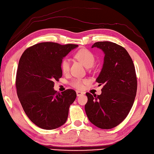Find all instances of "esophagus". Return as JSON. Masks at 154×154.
Returning a JSON list of instances; mask_svg holds the SVG:
<instances>
[{
  "instance_id": "1",
  "label": "esophagus",
  "mask_w": 154,
  "mask_h": 154,
  "mask_svg": "<svg viewBox=\"0 0 154 154\" xmlns=\"http://www.w3.org/2000/svg\"><path fill=\"white\" fill-rule=\"evenodd\" d=\"M77 96H82L84 94V93L83 92H81V91H77Z\"/></svg>"
}]
</instances>
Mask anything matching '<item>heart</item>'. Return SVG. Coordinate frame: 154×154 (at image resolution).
<instances>
[{"mask_svg": "<svg viewBox=\"0 0 154 154\" xmlns=\"http://www.w3.org/2000/svg\"><path fill=\"white\" fill-rule=\"evenodd\" d=\"M75 58L83 64L86 68L92 67L95 62V56L91 51L86 48H82L79 50L74 55ZM61 69L62 72L66 73L70 70V61L67 58L63 59L61 61ZM88 82L87 80L81 79H73L71 84L73 87L76 89H82L84 88V84Z\"/></svg>", "mask_w": 154, "mask_h": 154, "instance_id": "heart-1", "label": "heart"}]
</instances>
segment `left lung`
<instances>
[{"label":"left lung","instance_id":"8db88e82","mask_svg":"<svg viewBox=\"0 0 154 154\" xmlns=\"http://www.w3.org/2000/svg\"><path fill=\"white\" fill-rule=\"evenodd\" d=\"M105 53L104 63L96 82L103 84L100 95L86 93L85 111L89 121L101 129H109L121 124L133 106L137 91L133 61L126 49L114 42H95Z\"/></svg>","mask_w":154,"mask_h":154}]
</instances>
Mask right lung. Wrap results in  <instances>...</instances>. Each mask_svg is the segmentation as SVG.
Masks as SVG:
<instances>
[{"mask_svg":"<svg viewBox=\"0 0 154 154\" xmlns=\"http://www.w3.org/2000/svg\"><path fill=\"white\" fill-rule=\"evenodd\" d=\"M77 46L41 42L27 48L21 56L16 77L17 94L26 115L39 128L54 129L66 121L77 94L72 89L57 92L54 83L62 77L63 58Z\"/></svg>","mask_w":154,"mask_h":154,"instance_id":"add662e5","label":"right lung"}]
</instances>
